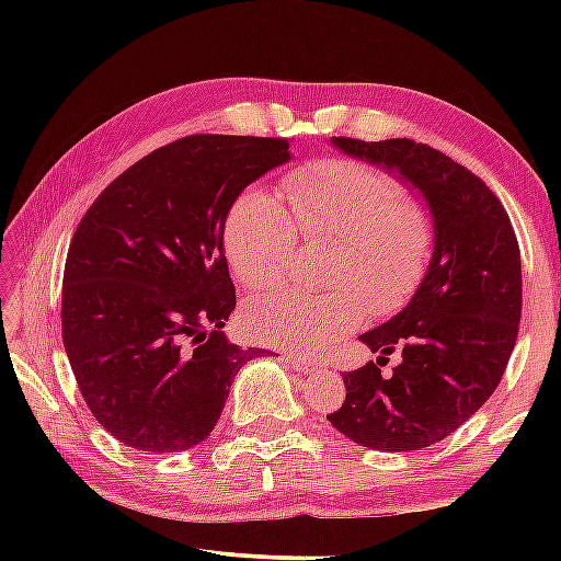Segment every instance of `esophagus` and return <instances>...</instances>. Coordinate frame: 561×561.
<instances>
[{
  "label": "esophagus",
  "mask_w": 561,
  "mask_h": 561,
  "mask_svg": "<svg viewBox=\"0 0 561 561\" xmlns=\"http://www.w3.org/2000/svg\"><path fill=\"white\" fill-rule=\"evenodd\" d=\"M284 360H287V364H291L294 368H297L299 374H309V371H314V368H317V360H311V358H307V356L284 354Z\"/></svg>",
  "instance_id": "esophagus-1"
}]
</instances>
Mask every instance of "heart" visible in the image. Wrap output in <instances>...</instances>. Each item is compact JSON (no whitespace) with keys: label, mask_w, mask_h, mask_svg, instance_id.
Masks as SVG:
<instances>
[{"label":"heart","mask_w":561,"mask_h":561,"mask_svg":"<svg viewBox=\"0 0 561 561\" xmlns=\"http://www.w3.org/2000/svg\"><path fill=\"white\" fill-rule=\"evenodd\" d=\"M284 195L247 187L225 217V254L247 287H267L287 270L299 232L339 240L324 291L282 284L244 309L250 336L319 351L366 321L401 309L421 287L433 222L386 170L351 158L307 163L284 178Z\"/></svg>","instance_id":"b5f03b06"}]
</instances>
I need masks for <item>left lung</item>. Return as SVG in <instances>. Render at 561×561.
I'll list each match as a JSON object with an SVG mask.
<instances>
[{
    "mask_svg": "<svg viewBox=\"0 0 561 561\" xmlns=\"http://www.w3.org/2000/svg\"><path fill=\"white\" fill-rule=\"evenodd\" d=\"M341 153L401 175L428 203L433 260L403 311L358 339L374 351L344 374L327 417L364 448L408 453L448 438L495 391L522 314L519 244L495 193L440 150L408 138H331ZM398 347L402 364L380 376Z\"/></svg>",
    "mask_w": 561,
    "mask_h": 561,
    "instance_id": "1",
    "label": "left lung"
}]
</instances>
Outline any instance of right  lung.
Returning a JSON list of instances; mask_svg holds the SVG:
<instances>
[{
    "label": "right lung",
    "instance_id": "add662e5",
    "mask_svg": "<svg viewBox=\"0 0 561 561\" xmlns=\"http://www.w3.org/2000/svg\"><path fill=\"white\" fill-rule=\"evenodd\" d=\"M287 160V138H180L121 173L76 227L64 348L89 411L128 448H195L237 371L264 354L222 331L234 309L222 232L242 190Z\"/></svg>",
    "mask_w": 561,
    "mask_h": 561
}]
</instances>
